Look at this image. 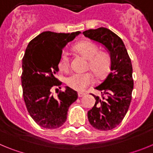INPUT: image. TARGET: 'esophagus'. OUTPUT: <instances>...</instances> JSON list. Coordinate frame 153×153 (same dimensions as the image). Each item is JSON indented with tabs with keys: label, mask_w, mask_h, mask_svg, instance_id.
I'll return each instance as SVG.
<instances>
[{
	"label": "esophagus",
	"mask_w": 153,
	"mask_h": 153,
	"mask_svg": "<svg viewBox=\"0 0 153 153\" xmlns=\"http://www.w3.org/2000/svg\"><path fill=\"white\" fill-rule=\"evenodd\" d=\"M86 93H82V92H78V97H82L85 95Z\"/></svg>",
	"instance_id": "obj_1"
}]
</instances>
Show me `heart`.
Listing matches in <instances>:
<instances>
[{"instance_id":"obj_1","label":"heart","mask_w":153,"mask_h":153,"mask_svg":"<svg viewBox=\"0 0 153 153\" xmlns=\"http://www.w3.org/2000/svg\"><path fill=\"white\" fill-rule=\"evenodd\" d=\"M76 51L86 56L89 60V67L98 75L105 74L109 69V56L105 52L99 51L98 46L91 41L80 42L75 46ZM59 69L62 71H67L70 67V55L63 52L58 63ZM95 78L91 73H73L66 79V83L70 88L78 91L86 90L93 84Z\"/></svg>"}]
</instances>
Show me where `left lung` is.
I'll return each instance as SVG.
<instances>
[{
  "instance_id": "8db88e82",
  "label": "left lung",
  "mask_w": 153,
  "mask_h": 153,
  "mask_svg": "<svg viewBox=\"0 0 153 153\" xmlns=\"http://www.w3.org/2000/svg\"><path fill=\"white\" fill-rule=\"evenodd\" d=\"M83 33L105 46L110 53V71L95 87L100 91L101 97L92 94L96 102L87 113L92 126L99 130H110L122 122L132 100L133 79L130 57L122 39L110 30L100 27Z\"/></svg>"
}]
</instances>
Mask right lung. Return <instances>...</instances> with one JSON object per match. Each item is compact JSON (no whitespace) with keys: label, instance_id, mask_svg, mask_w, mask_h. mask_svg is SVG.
<instances>
[{"label":"right lung","instance_id":"add662e5","mask_svg":"<svg viewBox=\"0 0 153 153\" xmlns=\"http://www.w3.org/2000/svg\"><path fill=\"white\" fill-rule=\"evenodd\" d=\"M80 32H43L31 40L22 60L23 97L30 116L46 129H56L67 120L69 106L78 98L77 92L67 87L56 77L63 48ZM54 89L58 96L52 93Z\"/></svg>","mask_w":153,"mask_h":153}]
</instances>
